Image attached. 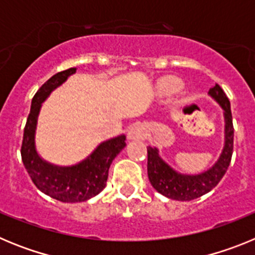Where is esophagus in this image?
<instances>
[{
  "label": "esophagus",
  "mask_w": 255,
  "mask_h": 255,
  "mask_svg": "<svg viewBox=\"0 0 255 255\" xmlns=\"http://www.w3.org/2000/svg\"><path fill=\"white\" fill-rule=\"evenodd\" d=\"M147 138V132L144 126L140 124H136V125H132L131 128L128 131V139L129 140H144Z\"/></svg>",
  "instance_id": "1"
}]
</instances>
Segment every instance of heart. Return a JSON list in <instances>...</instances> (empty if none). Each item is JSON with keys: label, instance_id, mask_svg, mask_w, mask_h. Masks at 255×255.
Wrapping results in <instances>:
<instances>
[{"label": "heart", "instance_id": "1", "mask_svg": "<svg viewBox=\"0 0 255 255\" xmlns=\"http://www.w3.org/2000/svg\"><path fill=\"white\" fill-rule=\"evenodd\" d=\"M180 89H181V82L173 76L163 78L159 82V91L162 93H175V92H179Z\"/></svg>", "mask_w": 255, "mask_h": 255}]
</instances>
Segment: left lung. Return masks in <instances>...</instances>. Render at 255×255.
Instances as JSON below:
<instances>
[{"instance_id":"left-lung-1","label":"left lung","mask_w":255,"mask_h":255,"mask_svg":"<svg viewBox=\"0 0 255 255\" xmlns=\"http://www.w3.org/2000/svg\"><path fill=\"white\" fill-rule=\"evenodd\" d=\"M209 96L224 110L225 117V144L220 157L215 164L204 172L197 175H186L173 170L167 162H164L159 155V150L155 147H148V177L153 188L159 194L173 200H193L217 185L226 173L231 162L234 149V125L233 115L230 108V101L222 88L218 84L211 88Z\"/></svg>"}]
</instances>
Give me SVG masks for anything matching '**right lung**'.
Masks as SVG:
<instances>
[{
  "label": "right lung",
  "instance_id": "1",
  "mask_svg": "<svg viewBox=\"0 0 255 255\" xmlns=\"http://www.w3.org/2000/svg\"><path fill=\"white\" fill-rule=\"evenodd\" d=\"M75 73L76 67L64 70L49 78L38 89L31 100L21 145L22 163L31 181L42 193L64 203L85 202L100 194L106 188L108 170L112 161L126 145V136L121 134L102 141L87 158L73 166L49 163L38 154L35 148V131L42 103L56 88L64 84L67 78Z\"/></svg>",
  "mask_w": 255,
  "mask_h": 255
}]
</instances>
